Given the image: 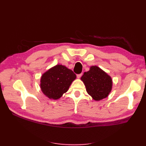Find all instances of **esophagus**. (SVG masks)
Returning a JSON list of instances; mask_svg holds the SVG:
<instances>
[{
    "label": "esophagus",
    "instance_id": "obj_1",
    "mask_svg": "<svg viewBox=\"0 0 146 146\" xmlns=\"http://www.w3.org/2000/svg\"><path fill=\"white\" fill-rule=\"evenodd\" d=\"M82 74H77V77L78 78H80L81 77H82Z\"/></svg>",
    "mask_w": 146,
    "mask_h": 146
}]
</instances>
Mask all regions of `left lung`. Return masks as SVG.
Masks as SVG:
<instances>
[{
  "instance_id": "obj_1",
  "label": "left lung",
  "mask_w": 146,
  "mask_h": 146,
  "mask_svg": "<svg viewBox=\"0 0 146 146\" xmlns=\"http://www.w3.org/2000/svg\"><path fill=\"white\" fill-rule=\"evenodd\" d=\"M88 94L96 101L107 98L112 90L113 81L109 75L97 66H92L90 70L81 77Z\"/></svg>"
}]
</instances>
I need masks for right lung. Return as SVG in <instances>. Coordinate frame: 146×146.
Returning <instances> with one entry per match:
<instances>
[{
    "mask_svg": "<svg viewBox=\"0 0 146 146\" xmlns=\"http://www.w3.org/2000/svg\"><path fill=\"white\" fill-rule=\"evenodd\" d=\"M76 78V75L72 70L63 65L57 64L42 75L41 90L48 99L57 100L68 91Z\"/></svg>",
    "mask_w": 146,
    "mask_h": 146,
    "instance_id": "add662e5",
    "label": "right lung"
}]
</instances>
